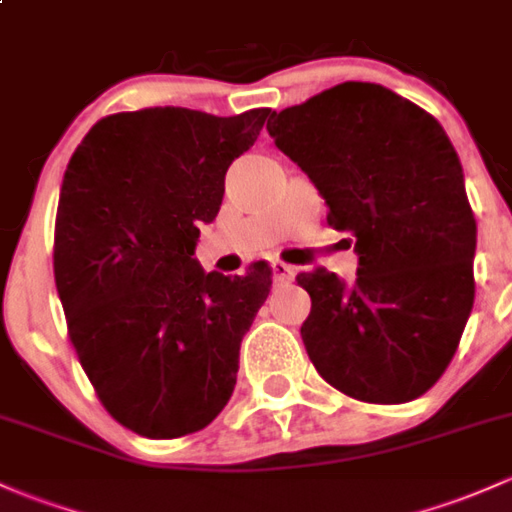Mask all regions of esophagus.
<instances>
[{"label":"esophagus","instance_id":"esophagus-1","mask_svg":"<svg viewBox=\"0 0 512 512\" xmlns=\"http://www.w3.org/2000/svg\"><path fill=\"white\" fill-rule=\"evenodd\" d=\"M271 268H273V276H276L278 283H290V280L295 278L293 266H288V263H283V261H273V263H271Z\"/></svg>","mask_w":512,"mask_h":512}]
</instances>
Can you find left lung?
<instances>
[{
	"label": "left lung",
	"mask_w": 512,
	"mask_h": 512,
	"mask_svg": "<svg viewBox=\"0 0 512 512\" xmlns=\"http://www.w3.org/2000/svg\"><path fill=\"white\" fill-rule=\"evenodd\" d=\"M268 134L310 175L359 273H300V334L317 373L364 403H408L439 381L474 307L476 219L442 124L373 82L273 112Z\"/></svg>",
	"instance_id": "obj_1"
}]
</instances>
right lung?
I'll return each mask as SVG.
<instances>
[{
    "label": "right lung",
    "mask_w": 512,
    "mask_h": 512,
    "mask_svg": "<svg viewBox=\"0 0 512 512\" xmlns=\"http://www.w3.org/2000/svg\"><path fill=\"white\" fill-rule=\"evenodd\" d=\"M268 114H109L65 170L53 273L68 337L100 403L141 437L202 430L232 398L271 268L227 278L202 271L192 251L197 224L217 217L227 168Z\"/></svg>",
    "instance_id": "obj_1"
}]
</instances>
